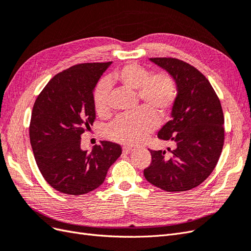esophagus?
Listing matches in <instances>:
<instances>
[{
  "instance_id": "obj_1",
  "label": "esophagus",
  "mask_w": 251,
  "mask_h": 251,
  "mask_svg": "<svg viewBox=\"0 0 251 251\" xmlns=\"http://www.w3.org/2000/svg\"><path fill=\"white\" fill-rule=\"evenodd\" d=\"M133 151H134L133 148H127V147H124V148H123V151H124V154H126V155L132 153Z\"/></svg>"
}]
</instances>
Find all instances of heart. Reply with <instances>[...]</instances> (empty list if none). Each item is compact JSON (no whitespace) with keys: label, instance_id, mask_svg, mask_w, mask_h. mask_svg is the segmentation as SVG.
<instances>
[{"label":"heart","instance_id":"b5f03b06","mask_svg":"<svg viewBox=\"0 0 251 251\" xmlns=\"http://www.w3.org/2000/svg\"><path fill=\"white\" fill-rule=\"evenodd\" d=\"M108 83H114L127 90H135L138 100L146 104L131 114L117 117L105 127V136L124 144H137L147 139L158 125L157 115L164 118L171 113L177 100L178 88L174 76L166 71L150 74L146 67L128 63L120 67L97 85L93 94L94 109L98 115L109 111Z\"/></svg>","mask_w":251,"mask_h":251}]
</instances>
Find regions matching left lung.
<instances>
[{
  "mask_svg": "<svg viewBox=\"0 0 251 251\" xmlns=\"http://www.w3.org/2000/svg\"><path fill=\"white\" fill-rule=\"evenodd\" d=\"M151 60L171 73L177 82V100L172 119L158 138L175 149L150 150L151 162L143 175L165 192H185L200 185L215 170L224 146V115L219 97L208 79L192 65L175 57Z\"/></svg>",
  "mask_w": 251,
  "mask_h": 251,
  "instance_id": "1",
  "label": "left lung"
}]
</instances>
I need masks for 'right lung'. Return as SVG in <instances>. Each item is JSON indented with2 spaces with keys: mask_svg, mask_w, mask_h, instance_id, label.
I'll list each match as a JSON object with an SVG mask.
<instances>
[{
  "mask_svg": "<svg viewBox=\"0 0 251 251\" xmlns=\"http://www.w3.org/2000/svg\"><path fill=\"white\" fill-rule=\"evenodd\" d=\"M111 64H78L57 73L33 104L29 136L34 159L47 183L63 194L79 196L100 186L123 151L104 140L90 153L80 149V136L96 118L94 88Z\"/></svg>",
  "mask_w": 251,
  "mask_h": 251,
  "instance_id": "add662e5",
  "label": "right lung"
}]
</instances>
